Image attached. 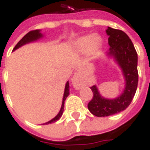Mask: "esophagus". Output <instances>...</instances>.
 <instances>
[{"mask_svg":"<svg viewBox=\"0 0 150 150\" xmlns=\"http://www.w3.org/2000/svg\"><path fill=\"white\" fill-rule=\"evenodd\" d=\"M71 82L73 87L76 88V89L81 88L83 87V82L82 80L81 76H80V75H79V73L78 71H76L74 74L73 77H72Z\"/></svg>","mask_w":150,"mask_h":150,"instance_id":"1","label":"esophagus"}]
</instances>
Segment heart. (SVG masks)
Listing matches in <instances>:
<instances>
[{
    "mask_svg": "<svg viewBox=\"0 0 150 150\" xmlns=\"http://www.w3.org/2000/svg\"><path fill=\"white\" fill-rule=\"evenodd\" d=\"M101 39L98 35H88L79 38L75 42V48L79 52L93 53L100 46Z\"/></svg>",
    "mask_w": 150,
    "mask_h": 150,
    "instance_id": "b5f03b06",
    "label": "heart"
}]
</instances>
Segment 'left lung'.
I'll return each instance as SVG.
<instances>
[{"mask_svg": "<svg viewBox=\"0 0 150 150\" xmlns=\"http://www.w3.org/2000/svg\"><path fill=\"white\" fill-rule=\"evenodd\" d=\"M106 33L109 36L110 46L108 54L112 56L122 69L125 88L119 97L109 100L101 96L96 85L91 87L93 97L88 108L94 116L99 117L111 116L126 109L135 96L138 83L137 54L131 39L120 30L108 27Z\"/></svg>", "mask_w": 150, "mask_h": 150, "instance_id": "left-lung-1", "label": "left lung"}]
</instances>
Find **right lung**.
Instances as JSON below:
<instances>
[{
    "mask_svg": "<svg viewBox=\"0 0 150 150\" xmlns=\"http://www.w3.org/2000/svg\"><path fill=\"white\" fill-rule=\"evenodd\" d=\"M42 37V34H41V31L39 30H32L30 31L29 33L25 35L24 37L22 38L18 43L15 46V47L13 48V50H17L18 48H19L20 46H23L25 44H26V43L31 42H34V41H36V40L39 39L40 38ZM69 96V83L67 82V83H66V87H65V91H64V95H63V99H62V107H61V109L59 111V112L58 113V115L54 117V118H53L52 120H50V121L48 122L45 123L46 125L47 124H50V123H54L57 121V120H59L60 119V117L62 116V113H63V110H64V102H65L66 99L67 97Z\"/></svg>",
    "mask_w": 150,
    "mask_h": 150,
    "instance_id": "add662e5",
    "label": "right lung"
}]
</instances>
